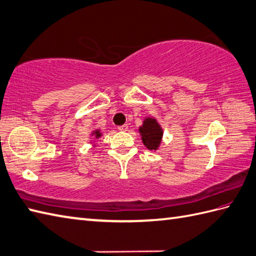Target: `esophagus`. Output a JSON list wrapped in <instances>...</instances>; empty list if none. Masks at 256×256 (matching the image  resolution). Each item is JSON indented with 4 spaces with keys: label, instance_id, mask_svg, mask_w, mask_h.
<instances>
[{
    "label": "esophagus",
    "instance_id": "obj_1",
    "mask_svg": "<svg viewBox=\"0 0 256 256\" xmlns=\"http://www.w3.org/2000/svg\"><path fill=\"white\" fill-rule=\"evenodd\" d=\"M118 130H119V132H127V130H128V124H122V126L118 127Z\"/></svg>",
    "mask_w": 256,
    "mask_h": 256
}]
</instances>
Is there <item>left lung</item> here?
I'll return each instance as SVG.
<instances>
[{"label":"left lung","mask_w":256,"mask_h":256,"mask_svg":"<svg viewBox=\"0 0 256 256\" xmlns=\"http://www.w3.org/2000/svg\"><path fill=\"white\" fill-rule=\"evenodd\" d=\"M139 132L142 136V142L149 150H156L161 142L163 132L156 119L146 118Z\"/></svg>","instance_id":"obj_1"}]
</instances>
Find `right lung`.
I'll return each mask as SVG.
<instances>
[{"label": "right lung", "instance_id": "obj_1", "mask_svg": "<svg viewBox=\"0 0 256 256\" xmlns=\"http://www.w3.org/2000/svg\"><path fill=\"white\" fill-rule=\"evenodd\" d=\"M95 136H96V138H98V137H100V132L98 130V132H95Z\"/></svg>", "mask_w": 256, "mask_h": 256}]
</instances>
